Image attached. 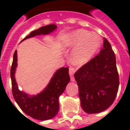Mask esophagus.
Segmentation results:
<instances>
[{"label":"esophagus","mask_w":130,"mask_h":130,"mask_svg":"<svg viewBox=\"0 0 130 130\" xmlns=\"http://www.w3.org/2000/svg\"><path fill=\"white\" fill-rule=\"evenodd\" d=\"M75 72V69L73 67H70L69 68V74L70 75L71 77V81H74V77H73V74Z\"/></svg>","instance_id":"esophagus-1"}]
</instances>
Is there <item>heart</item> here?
<instances>
[{"label":"heart","instance_id":"heart-1","mask_svg":"<svg viewBox=\"0 0 130 130\" xmlns=\"http://www.w3.org/2000/svg\"><path fill=\"white\" fill-rule=\"evenodd\" d=\"M102 45V39L96 33L84 29L70 34L64 43V47H75L70 57L71 62L75 66L86 64L98 51Z\"/></svg>","mask_w":130,"mask_h":130}]
</instances>
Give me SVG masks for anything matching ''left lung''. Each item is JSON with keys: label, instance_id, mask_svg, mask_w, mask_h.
<instances>
[{"label": "left lung", "instance_id": "obj_1", "mask_svg": "<svg viewBox=\"0 0 130 130\" xmlns=\"http://www.w3.org/2000/svg\"><path fill=\"white\" fill-rule=\"evenodd\" d=\"M100 54L74 74L81 107L88 114L105 111L112 104L119 86L116 57L110 43L104 38Z\"/></svg>", "mask_w": 130, "mask_h": 130}]
</instances>
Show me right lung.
Returning <instances> with one entry per match:
<instances>
[{"label": "right lung", "instance_id": "1", "mask_svg": "<svg viewBox=\"0 0 130 130\" xmlns=\"http://www.w3.org/2000/svg\"><path fill=\"white\" fill-rule=\"evenodd\" d=\"M57 28V25L51 24L42 26L38 30L32 31L29 35L22 40L34 37L38 35H45L52 32ZM21 41V42H22ZM17 50L13 54V62L11 67L10 76L12 85V94L16 103L25 114L34 119L46 120L53 119L57 115L59 110L58 98L64 92L66 85L70 81L68 68H60L54 73L44 90L40 94L30 96L18 88L15 78L16 67L18 66Z\"/></svg>", "mask_w": 130, "mask_h": 130}]
</instances>
